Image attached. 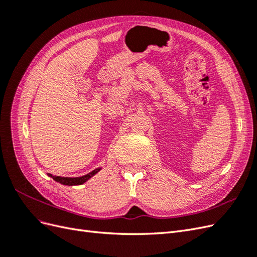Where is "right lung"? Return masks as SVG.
Instances as JSON below:
<instances>
[{"label": "right lung", "mask_w": 257, "mask_h": 257, "mask_svg": "<svg viewBox=\"0 0 257 257\" xmlns=\"http://www.w3.org/2000/svg\"><path fill=\"white\" fill-rule=\"evenodd\" d=\"M100 168H96L93 170V172H91L90 174L85 175V176H82V177H78V178H67V177H59V176H52L50 174H48L54 181L57 182H60L61 184H64V185H79V184H82L84 183L87 180H89V179L91 177L94 176L98 170Z\"/></svg>", "instance_id": "add662e5"}]
</instances>
